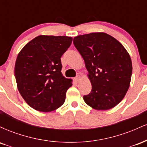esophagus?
Wrapping results in <instances>:
<instances>
[{
    "label": "esophagus",
    "mask_w": 147,
    "mask_h": 147,
    "mask_svg": "<svg viewBox=\"0 0 147 147\" xmlns=\"http://www.w3.org/2000/svg\"><path fill=\"white\" fill-rule=\"evenodd\" d=\"M75 80L76 81V82H79V81L81 80V77H80V76H79V75H77V77H76L75 78Z\"/></svg>",
    "instance_id": "34e87169"
}]
</instances>
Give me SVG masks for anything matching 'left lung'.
<instances>
[{"label":"left lung","instance_id":"left-lung-1","mask_svg":"<svg viewBox=\"0 0 147 147\" xmlns=\"http://www.w3.org/2000/svg\"><path fill=\"white\" fill-rule=\"evenodd\" d=\"M85 62L92 90L84 100L92 109L106 111L122 100L129 89L132 62L120 42L104 32H92L73 39Z\"/></svg>","mask_w":147,"mask_h":147}]
</instances>
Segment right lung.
I'll list each match as a JSON object with an SVG mask.
<instances>
[{
  "label": "right lung",
  "instance_id": "add662e5",
  "mask_svg": "<svg viewBox=\"0 0 147 147\" xmlns=\"http://www.w3.org/2000/svg\"><path fill=\"white\" fill-rule=\"evenodd\" d=\"M72 41L70 36L39 35L18 53L14 68L18 90L32 109L51 112L63 104L72 81L61 73V57Z\"/></svg>",
  "mask_w": 147,
  "mask_h": 147
}]
</instances>
